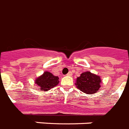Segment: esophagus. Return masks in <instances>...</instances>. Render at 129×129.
Here are the masks:
<instances>
[{"mask_svg":"<svg viewBox=\"0 0 129 129\" xmlns=\"http://www.w3.org/2000/svg\"><path fill=\"white\" fill-rule=\"evenodd\" d=\"M67 76H72V72H69L68 74H67Z\"/></svg>","mask_w":129,"mask_h":129,"instance_id":"34e87169","label":"esophagus"}]
</instances>
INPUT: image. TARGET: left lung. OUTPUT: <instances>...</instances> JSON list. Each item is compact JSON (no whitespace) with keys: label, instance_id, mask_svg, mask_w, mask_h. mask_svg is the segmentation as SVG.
I'll return each instance as SVG.
<instances>
[{"label":"left lung","instance_id":"1","mask_svg":"<svg viewBox=\"0 0 129 129\" xmlns=\"http://www.w3.org/2000/svg\"><path fill=\"white\" fill-rule=\"evenodd\" d=\"M102 80L100 76L90 72H83L77 78L76 86L80 91L87 94H93L98 92L100 88Z\"/></svg>","mask_w":129,"mask_h":129}]
</instances>
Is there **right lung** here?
I'll return each instance as SVG.
<instances>
[{"label":"right lung","mask_w":129,"mask_h":129,"mask_svg":"<svg viewBox=\"0 0 129 129\" xmlns=\"http://www.w3.org/2000/svg\"><path fill=\"white\" fill-rule=\"evenodd\" d=\"M59 78L49 72H45L43 74L35 79V83L38 86L39 90L48 91L58 84Z\"/></svg>","instance_id":"right-lung-1"}]
</instances>
